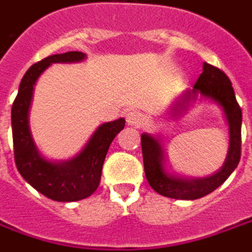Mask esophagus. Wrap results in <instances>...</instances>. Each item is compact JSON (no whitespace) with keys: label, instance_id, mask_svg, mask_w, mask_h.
<instances>
[{"label":"esophagus","instance_id":"esophagus-1","mask_svg":"<svg viewBox=\"0 0 252 252\" xmlns=\"http://www.w3.org/2000/svg\"><path fill=\"white\" fill-rule=\"evenodd\" d=\"M126 122L129 126H140L141 123L144 122V116L141 112H138V111H130L126 114Z\"/></svg>","mask_w":252,"mask_h":252}]
</instances>
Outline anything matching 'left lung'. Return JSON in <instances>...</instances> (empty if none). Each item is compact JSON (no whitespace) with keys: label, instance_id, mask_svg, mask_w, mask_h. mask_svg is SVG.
Wrapping results in <instances>:
<instances>
[{"label":"left lung","instance_id":"8db88e82","mask_svg":"<svg viewBox=\"0 0 252 252\" xmlns=\"http://www.w3.org/2000/svg\"><path fill=\"white\" fill-rule=\"evenodd\" d=\"M197 101H207L221 108L229 134L225 162L221 169L207 177H189L177 173L169 166L163 134L143 133L144 171L151 188L159 195L180 200L200 199L221 187L239 164L242 147V109L236 101L235 92L228 76L207 63H203V72L193 89L184 90L171 103L164 118H178Z\"/></svg>","mask_w":252,"mask_h":252}]
</instances>
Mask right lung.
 I'll use <instances>...</instances> for the list:
<instances>
[{"label":"right lung","instance_id":"1","mask_svg":"<svg viewBox=\"0 0 252 252\" xmlns=\"http://www.w3.org/2000/svg\"><path fill=\"white\" fill-rule=\"evenodd\" d=\"M85 59L86 53L67 52L32 64L24 74L12 105V136L17 170L32 188L56 202L82 200L98 188L109 145L125 127V118L100 125L83 148L64 160L49 159L38 148L29 121L36 81L52 64L81 63Z\"/></svg>","mask_w":252,"mask_h":252}]
</instances>
